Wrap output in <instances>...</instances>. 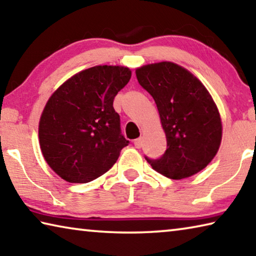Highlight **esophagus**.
<instances>
[{"mask_svg": "<svg viewBox=\"0 0 256 256\" xmlns=\"http://www.w3.org/2000/svg\"><path fill=\"white\" fill-rule=\"evenodd\" d=\"M135 146H136V148H140L142 146H143V140H142V138H137V140H135Z\"/></svg>", "mask_w": 256, "mask_h": 256, "instance_id": "obj_1", "label": "esophagus"}]
</instances>
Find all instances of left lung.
<instances>
[{
    "mask_svg": "<svg viewBox=\"0 0 256 256\" xmlns=\"http://www.w3.org/2000/svg\"><path fill=\"white\" fill-rule=\"evenodd\" d=\"M136 77L156 100L166 138V153L146 160L170 179L200 172L216 156L222 140L220 113L206 87L190 71L169 61L142 66Z\"/></svg>",
    "mask_w": 256,
    "mask_h": 256,
    "instance_id": "1",
    "label": "left lung"
}]
</instances>
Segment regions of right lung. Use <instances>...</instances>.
Instances as JSON below:
<instances>
[{"mask_svg":"<svg viewBox=\"0 0 256 256\" xmlns=\"http://www.w3.org/2000/svg\"><path fill=\"white\" fill-rule=\"evenodd\" d=\"M121 66H95L74 74L45 104L38 124L42 154L68 182L85 184L111 169L129 142L113 100L130 80Z\"/></svg>","mask_w":256,"mask_h":256,"instance_id":"add662e5","label":"right lung"}]
</instances>
